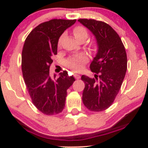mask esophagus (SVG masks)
<instances>
[{
  "label": "esophagus",
  "mask_w": 148,
  "mask_h": 148,
  "mask_svg": "<svg viewBox=\"0 0 148 148\" xmlns=\"http://www.w3.org/2000/svg\"><path fill=\"white\" fill-rule=\"evenodd\" d=\"M74 76H75L76 79H79L81 78V76L79 74H74Z\"/></svg>",
  "instance_id": "34e87169"
}]
</instances>
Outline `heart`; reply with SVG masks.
I'll use <instances>...</instances> for the list:
<instances>
[{"label": "heart", "instance_id": "b5f03b06", "mask_svg": "<svg viewBox=\"0 0 148 148\" xmlns=\"http://www.w3.org/2000/svg\"><path fill=\"white\" fill-rule=\"evenodd\" d=\"M74 36L77 40H82V39L88 38V33L87 30L83 26H76L73 30ZM61 40L58 42V45H60ZM87 60V57L84 55H78L76 56L72 57L69 58L66 62V65L69 67V68L73 69L74 70L78 71L81 69L83 64L86 62Z\"/></svg>", "mask_w": 148, "mask_h": 148}]
</instances>
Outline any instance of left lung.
I'll list each match as a JSON object with an SVG mask.
<instances>
[{"label": "left lung", "mask_w": 148, "mask_h": 148, "mask_svg": "<svg viewBox=\"0 0 148 148\" xmlns=\"http://www.w3.org/2000/svg\"><path fill=\"white\" fill-rule=\"evenodd\" d=\"M78 21L93 34L98 48L90 66L95 77L81 76L85 83L83 102L90 111H102L111 106L121 88L127 69L126 51L111 25L94 19Z\"/></svg>", "instance_id": "1"}]
</instances>
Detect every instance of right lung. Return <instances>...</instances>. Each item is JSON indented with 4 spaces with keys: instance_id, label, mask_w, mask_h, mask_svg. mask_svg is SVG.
<instances>
[{
    "instance_id": "1",
    "label": "right lung",
    "mask_w": 148,
    "mask_h": 148,
    "mask_svg": "<svg viewBox=\"0 0 148 148\" xmlns=\"http://www.w3.org/2000/svg\"><path fill=\"white\" fill-rule=\"evenodd\" d=\"M76 20L52 19L35 27L25 39L22 51L21 69L32 101L44 114L53 115L62 111L67 90L75 79L67 71L56 78L49 74L51 57L57 54L58 40Z\"/></svg>"
}]
</instances>
